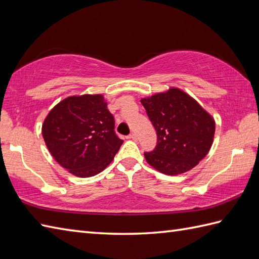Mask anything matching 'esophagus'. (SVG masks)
<instances>
[{
  "label": "esophagus",
  "instance_id": "obj_1",
  "mask_svg": "<svg viewBox=\"0 0 259 259\" xmlns=\"http://www.w3.org/2000/svg\"><path fill=\"white\" fill-rule=\"evenodd\" d=\"M128 138H130V140L136 141V134H135V133H131V134L128 135Z\"/></svg>",
  "mask_w": 259,
  "mask_h": 259
}]
</instances>
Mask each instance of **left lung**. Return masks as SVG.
I'll return each mask as SVG.
<instances>
[{
	"mask_svg": "<svg viewBox=\"0 0 259 259\" xmlns=\"http://www.w3.org/2000/svg\"><path fill=\"white\" fill-rule=\"evenodd\" d=\"M157 132L156 148L145 159L159 172L176 176L189 171L209 153L215 121L197 101L179 88L141 100Z\"/></svg>",
	"mask_w": 259,
	"mask_h": 259,
	"instance_id": "obj_1",
	"label": "left lung"
}]
</instances>
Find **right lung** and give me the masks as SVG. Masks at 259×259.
<instances>
[{"mask_svg": "<svg viewBox=\"0 0 259 259\" xmlns=\"http://www.w3.org/2000/svg\"><path fill=\"white\" fill-rule=\"evenodd\" d=\"M41 134L54 159L80 178L93 177L114 159L123 141L103 94L64 99L49 111Z\"/></svg>", "mask_w": 259, "mask_h": 259, "instance_id": "right-lung-1", "label": "right lung"}]
</instances>
